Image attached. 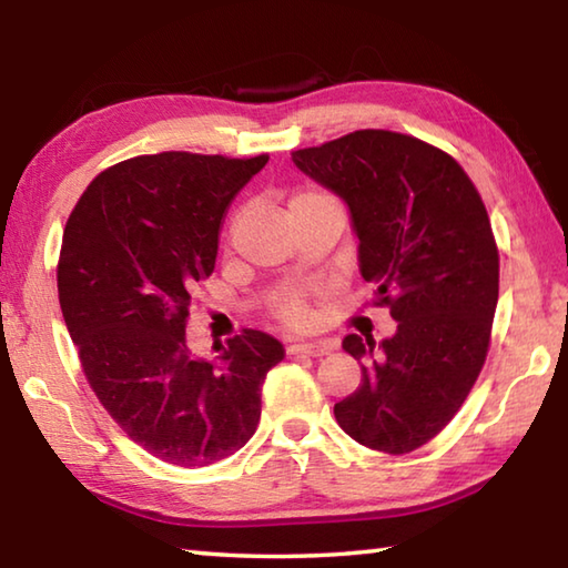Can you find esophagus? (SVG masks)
I'll use <instances>...</instances> for the list:
<instances>
[{
    "mask_svg": "<svg viewBox=\"0 0 568 568\" xmlns=\"http://www.w3.org/2000/svg\"><path fill=\"white\" fill-rule=\"evenodd\" d=\"M335 345L331 341H303V343H293L287 345V353L291 355H313V358H323L328 355Z\"/></svg>",
    "mask_w": 568,
    "mask_h": 568,
    "instance_id": "esophagus-1",
    "label": "esophagus"
}]
</instances>
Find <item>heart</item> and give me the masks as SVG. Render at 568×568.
I'll use <instances>...</instances> for the list:
<instances>
[{
  "label": "heart",
  "instance_id": "1",
  "mask_svg": "<svg viewBox=\"0 0 568 568\" xmlns=\"http://www.w3.org/2000/svg\"><path fill=\"white\" fill-rule=\"evenodd\" d=\"M277 315L287 323V325H303L307 321V311L303 297L297 293L285 295L281 303H277Z\"/></svg>",
  "mask_w": 568,
  "mask_h": 568
}]
</instances>
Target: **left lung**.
<instances>
[{"mask_svg": "<svg viewBox=\"0 0 568 568\" xmlns=\"http://www.w3.org/2000/svg\"><path fill=\"white\" fill-rule=\"evenodd\" d=\"M293 162L348 207L363 281L398 323L381 343L345 335L363 378L335 420L363 446L408 454L456 416L486 361L498 303L486 207L454 158L408 134L358 130Z\"/></svg>", "mask_w": 568, "mask_h": 568, "instance_id": "1", "label": "left lung"}]
</instances>
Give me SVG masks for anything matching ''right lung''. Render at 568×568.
Listing matches in <instances>:
<instances>
[{
    "instance_id": "right-lung-1",
    "label": "right lung",
    "mask_w": 568,
    "mask_h": 568,
    "mask_svg": "<svg viewBox=\"0 0 568 568\" xmlns=\"http://www.w3.org/2000/svg\"><path fill=\"white\" fill-rule=\"evenodd\" d=\"M267 155L160 152L100 172L67 220L57 291L82 371L104 410L160 460L217 464L261 420L283 345L245 331L215 355L185 338L192 293L215 267L227 207Z\"/></svg>"
}]
</instances>
